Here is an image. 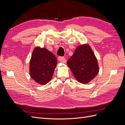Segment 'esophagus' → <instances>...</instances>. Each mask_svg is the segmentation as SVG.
Here are the masks:
<instances>
[{
  "instance_id": "obj_1",
  "label": "esophagus",
  "mask_w": 125,
  "mask_h": 125,
  "mask_svg": "<svg viewBox=\"0 0 125 125\" xmlns=\"http://www.w3.org/2000/svg\"><path fill=\"white\" fill-rule=\"evenodd\" d=\"M58 60L59 62H63V63L66 62V59L64 57H60V56L58 57Z\"/></svg>"
}]
</instances>
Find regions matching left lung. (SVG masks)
Masks as SVG:
<instances>
[{
    "label": "left lung",
    "mask_w": 125,
    "mask_h": 125,
    "mask_svg": "<svg viewBox=\"0 0 125 125\" xmlns=\"http://www.w3.org/2000/svg\"><path fill=\"white\" fill-rule=\"evenodd\" d=\"M67 63L75 78L82 83L89 82L99 73L97 59L88 45L78 46Z\"/></svg>",
    "instance_id": "left-lung-1"
}]
</instances>
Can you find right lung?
Masks as SVG:
<instances>
[{
  "instance_id": "obj_1",
  "label": "right lung",
  "mask_w": 125,
  "mask_h": 125,
  "mask_svg": "<svg viewBox=\"0 0 125 125\" xmlns=\"http://www.w3.org/2000/svg\"><path fill=\"white\" fill-rule=\"evenodd\" d=\"M55 56L45 48L36 47L30 62V74L32 79L41 84L51 80L57 65Z\"/></svg>"
}]
</instances>
